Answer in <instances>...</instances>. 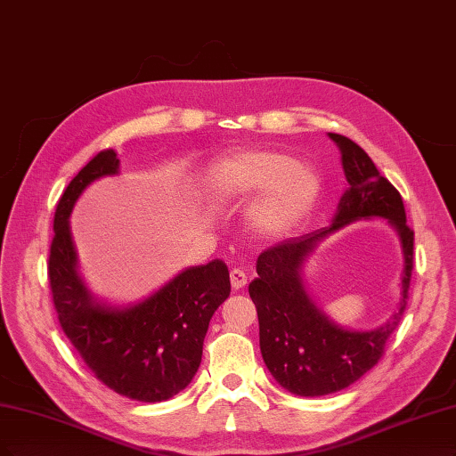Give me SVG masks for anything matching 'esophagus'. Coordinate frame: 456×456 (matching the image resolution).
Masks as SVG:
<instances>
[{
  "label": "esophagus",
  "mask_w": 456,
  "mask_h": 456,
  "mask_svg": "<svg viewBox=\"0 0 456 456\" xmlns=\"http://www.w3.org/2000/svg\"><path fill=\"white\" fill-rule=\"evenodd\" d=\"M230 281H232V287L235 290H240V289H243L247 285V273L243 270H240V268H233L230 272Z\"/></svg>",
  "instance_id": "esophagus-1"
}]
</instances>
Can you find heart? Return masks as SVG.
I'll list each match as a JSON object with an SVG mask.
<instances>
[{
  "label": "heart",
  "mask_w": 456,
  "mask_h": 456,
  "mask_svg": "<svg viewBox=\"0 0 456 456\" xmlns=\"http://www.w3.org/2000/svg\"><path fill=\"white\" fill-rule=\"evenodd\" d=\"M208 192L218 206L258 196L247 211L248 230L262 240H277L300 226L315 208L321 179L285 151L247 149L209 167Z\"/></svg>",
  "instance_id": "b5f03b06"
}]
</instances>
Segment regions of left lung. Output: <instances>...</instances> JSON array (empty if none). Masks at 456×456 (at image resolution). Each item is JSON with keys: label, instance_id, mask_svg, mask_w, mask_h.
Here are the masks:
<instances>
[{"label": "left lung", "instance_id": "obj_1", "mask_svg": "<svg viewBox=\"0 0 456 456\" xmlns=\"http://www.w3.org/2000/svg\"><path fill=\"white\" fill-rule=\"evenodd\" d=\"M339 147L349 186L330 226L281 241L258 256V277L248 285L260 324V351L273 379L296 396H324L347 388L383 356L407 304L413 270V230L405 224L400 192L375 167L354 141L328 134ZM383 217L401 238L404 268L399 309L373 330L345 329L312 302L303 268L314 247L328 234L356 220Z\"/></svg>", "mask_w": 456, "mask_h": 456}]
</instances>
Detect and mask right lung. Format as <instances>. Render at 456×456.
Instances as JSON below:
<instances>
[{"label": "right lung", "mask_w": 456, "mask_h": 456, "mask_svg": "<svg viewBox=\"0 0 456 456\" xmlns=\"http://www.w3.org/2000/svg\"><path fill=\"white\" fill-rule=\"evenodd\" d=\"M113 149L78 171L61 194L54 215L49 279L58 321L96 378L137 402H164L191 385L209 321L230 296L223 260L179 272L151 296L128 305L98 300L78 275L69 215L85 188L118 175Z\"/></svg>", "instance_id": "right-lung-1"}]
</instances>
